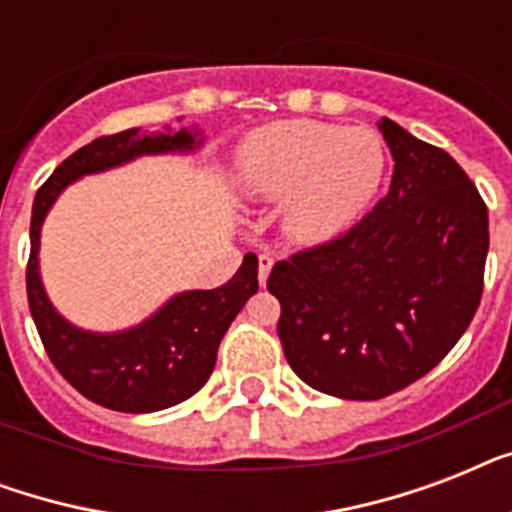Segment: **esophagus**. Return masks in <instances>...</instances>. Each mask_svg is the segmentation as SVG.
<instances>
[{
  "instance_id": "esophagus-1",
  "label": "esophagus",
  "mask_w": 512,
  "mask_h": 512,
  "mask_svg": "<svg viewBox=\"0 0 512 512\" xmlns=\"http://www.w3.org/2000/svg\"><path fill=\"white\" fill-rule=\"evenodd\" d=\"M271 268H273L271 255L257 257V281H260V287H265V281H268V273H271Z\"/></svg>"
}]
</instances>
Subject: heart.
I'll use <instances>...</instances> for the list:
<instances>
[{
  "mask_svg": "<svg viewBox=\"0 0 512 512\" xmlns=\"http://www.w3.org/2000/svg\"><path fill=\"white\" fill-rule=\"evenodd\" d=\"M239 191L287 201L284 225L303 244H327L361 220L385 177V146L369 127L284 119L239 148Z\"/></svg>",
  "mask_w": 512,
  "mask_h": 512,
  "instance_id": "obj_1",
  "label": "heart"
}]
</instances>
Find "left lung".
Returning <instances> with one entry per match:
<instances>
[{
	"instance_id": "1",
	"label": "left lung",
	"mask_w": 512,
	"mask_h": 512,
	"mask_svg": "<svg viewBox=\"0 0 512 512\" xmlns=\"http://www.w3.org/2000/svg\"><path fill=\"white\" fill-rule=\"evenodd\" d=\"M393 156L385 199L348 233L273 265L279 337L311 388L374 401L412 385L476 316L489 212L460 164L380 119Z\"/></svg>"
}]
</instances>
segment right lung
<instances>
[{
  "instance_id": "add662e5",
  "label": "right lung",
  "mask_w": 512,
  "mask_h": 512,
  "mask_svg": "<svg viewBox=\"0 0 512 512\" xmlns=\"http://www.w3.org/2000/svg\"><path fill=\"white\" fill-rule=\"evenodd\" d=\"M204 143L199 130L180 127L146 135L135 130L98 138L71 154L36 191L31 209V257L26 268L28 308L44 350L84 398L116 412L146 414L191 398L215 369L220 340L257 292V257L249 252L228 284L177 292L146 321L119 332H90L63 319L44 292L39 239L52 204L84 175L114 170L140 156L193 154Z\"/></svg>"
}]
</instances>
